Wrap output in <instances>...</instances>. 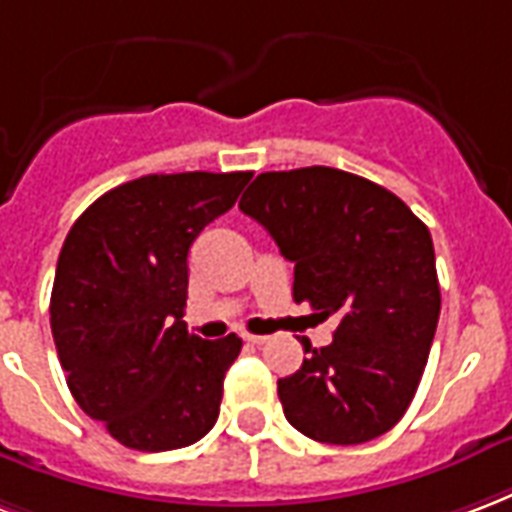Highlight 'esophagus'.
<instances>
[{
	"instance_id": "1",
	"label": "esophagus",
	"mask_w": 512,
	"mask_h": 512,
	"mask_svg": "<svg viewBox=\"0 0 512 512\" xmlns=\"http://www.w3.org/2000/svg\"><path fill=\"white\" fill-rule=\"evenodd\" d=\"M246 344H266L268 336H260V333H244Z\"/></svg>"
}]
</instances>
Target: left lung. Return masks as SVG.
Wrapping results in <instances>:
<instances>
[{"label":"left lung","instance_id":"8db88e82","mask_svg":"<svg viewBox=\"0 0 512 512\" xmlns=\"http://www.w3.org/2000/svg\"><path fill=\"white\" fill-rule=\"evenodd\" d=\"M295 266V304L336 317L333 342L306 347L279 380L290 426L328 445L391 431L418 391L439 320L434 244L404 200L336 168L260 173L238 203Z\"/></svg>","mask_w":512,"mask_h":512}]
</instances>
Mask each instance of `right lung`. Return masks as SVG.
<instances>
[{
  "label": "right lung",
  "instance_id": "add662e5",
  "mask_svg": "<svg viewBox=\"0 0 512 512\" xmlns=\"http://www.w3.org/2000/svg\"><path fill=\"white\" fill-rule=\"evenodd\" d=\"M252 173H154L105 192L64 238L51 331L67 388L124 448H187L217 423L241 352L187 331V255Z\"/></svg>",
  "mask_w": 512,
  "mask_h": 512
}]
</instances>
